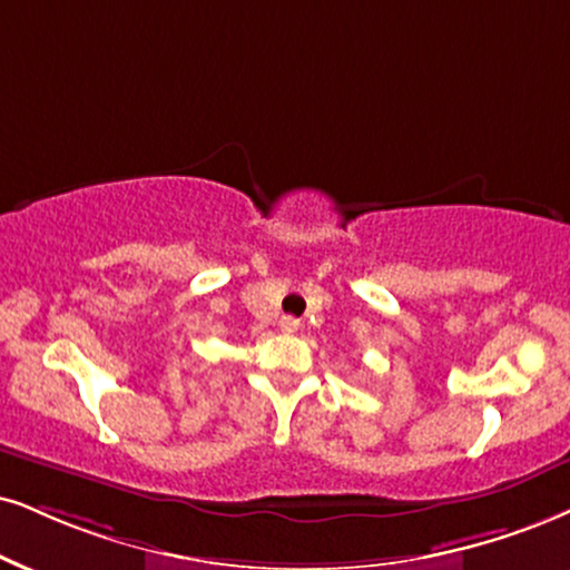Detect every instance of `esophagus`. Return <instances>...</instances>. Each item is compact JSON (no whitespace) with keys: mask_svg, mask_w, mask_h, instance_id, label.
Masks as SVG:
<instances>
[{"mask_svg":"<svg viewBox=\"0 0 570 570\" xmlns=\"http://www.w3.org/2000/svg\"><path fill=\"white\" fill-rule=\"evenodd\" d=\"M298 325H301V322L296 317H283V320H279V330H283V333H296Z\"/></svg>","mask_w":570,"mask_h":570,"instance_id":"34e87169","label":"esophagus"}]
</instances>
